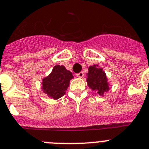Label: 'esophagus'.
Masks as SVG:
<instances>
[{"mask_svg":"<svg viewBox=\"0 0 149 149\" xmlns=\"http://www.w3.org/2000/svg\"><path fill=\"white\" fill-rule=\"evenodd\" d=\"M76 76L79 78H82L83 76H84V73H83V72H80V73H77V74H76Z\"/></svg>","mask_w":149,"mask_h":149,"instance_id":"1","label":"esophagus"}]
</instances>
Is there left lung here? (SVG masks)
<instances>
[{
  "mask_svg": "<svg viewBox=\"0 0 149 149\" xmlns=\"http://www.w3.org/2000/svg\"><path fill=\"white\" fill-rule=\"evenodd\" d=\"M88 70L87 74L88 86L93 90L97 91L99 95H102L105 92L109 90L106 74L103 71L102 68H99L98 65L90 66Z\"/></svg>",
  "mask_w": 149,
  "mask_h": 149,
  "instance_id": "obj_1",
  "label": "left lung"
}]
</instances>
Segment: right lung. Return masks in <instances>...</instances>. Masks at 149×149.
Segmentation results:
<instances>
[{"mask_svg": "<svg viewBox=\"0 0 149 149\" xmlns=\"http://www.w3.org/2000/svg\"><path fill=\"white\" fill-rule=\"evenodd\" d=\"M72 73L62 65H56L48 77L42 80V90L49 98L58 99L65 94L69 82L73 79Z\"/></svg>", "mask_w": 149, "mask_h": 149, "instance_id": "add662e5", "label": "right lung"}]
</instances>
